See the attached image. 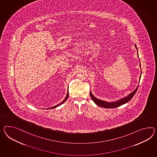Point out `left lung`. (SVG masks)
Returning <instances> with one entry per match:
<instances>
[{"label":"left lung","mask_w":157,"mask_h":157,"mask_svg":"<svg viewBox=\"0 0 157 157\" xmlns=\"http://www.w3.org/2000/svg\"><path fill=\"white\" fill-rule=\"evenodd\" d=\"M135 47H136V48L137 49V52H138V49H137V46H136V44H135ZM140 66L141 67V64L140 65ZM141 74L140 79H141ZM138 86H137V88L136 89L133 91V92L130 93L128 96L125 97L124 98H121L120 100H118L116 101L115 102H106V101H105L99 100V99L97 98H96L93 95L91 91L90 92V97H92V99L94 101V102L97 106H98L100 107H102V108H115L118 107V106H121L122 105L125 104L126 102H128V101L130 100L133 98V97L134 96L135 93L137 92Z\"/></svg>","instance_id":"8db88e82"}]
</instances>
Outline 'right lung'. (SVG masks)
<instances>
[{"instance_id": "obj_1", "label": "right lung", "mask_w": 157, "mask_h": 157, "mask_svg": "<svg viewBox=\"0 0 157 157\" xmlns=\"http://www.w3.org/2000/svg\"><path fill=\"white\" fill-rule=\"evenodd\" d=\"M69 97V92L68 91V92H67V96L65 97V98H64V100L62 102H61L60 104H59L56 105H55V106H53V107H51V108H49L45 109H55L57 108V107H58V106H59L60 105H61V104H64L65 102L67 101V100L68 99V98Z\"/></svg>"}]
</instances>
